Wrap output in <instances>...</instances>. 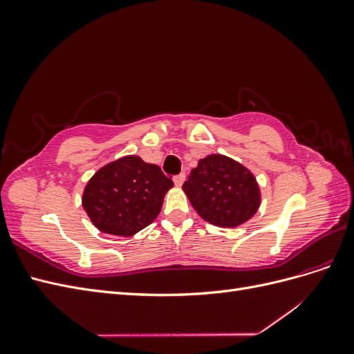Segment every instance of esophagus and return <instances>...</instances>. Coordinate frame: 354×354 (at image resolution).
Segmentation results:
<instances>
[{"label": "esophagus", "instance_id": "obj_1", "mask_svg": "<svg viewBox=\"0 0 354 354\" xmlns=\"http://www.w3.org/2000/svg\"><path fill=\"white\" fill-rule=\"evenodd\" d=\"M185 178H186V174L185 173H181V174H178V176H176L173 180H174V183H176V186L177 187H180L181 185L185 183Z\"/></svg>", "mask_w": 354, "mask_h": 354}]
</instances>
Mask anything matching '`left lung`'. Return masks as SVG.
<instances>
[{
    "label": "left lung",
    "mask_w": 354,
    "mask_h": 354,
    "mask_svg": "<svg viewBox=\"0 0 354 354\" xmlns=\"http://www.w3.org/2000/svg\"><path fill=\"white\" fill-rule=\"evenodd\" d=\"M192 207L218 227H238L260 208V186L251 171L220 153L199 159L183 185Z\"/></svg>",
    "instance_id": "1"
}]
</instances>
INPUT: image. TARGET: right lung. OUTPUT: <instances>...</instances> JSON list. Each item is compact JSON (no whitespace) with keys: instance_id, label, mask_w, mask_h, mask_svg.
<instances>
[{"instance_id":"obj_1","label":"right lung","mask_w":354,"mask_h":354,"mask_svg":"<svg viewBox=\"0 0 354 354\" xmlns=\"http://www.w3.org/2000/svg\"><path fill=\"white\" fill-rule=\"evenodd\" d=\"M173 186L158 165L128 155L106 164L88 180L82 207L100 232L133 236L158 217Z\"/></svg>"}]
</instances>
